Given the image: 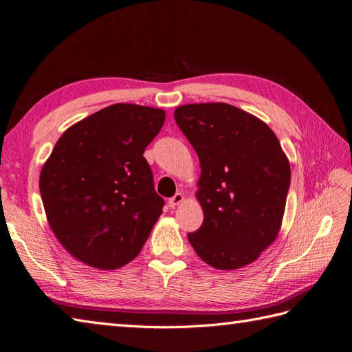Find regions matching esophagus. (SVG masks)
<instances>
[{"instance_id":"esophagus-1","label":"esophagus","mask_w":352,"mask_h":352,"mask_svg":"<svg viewBox=\"0 0 352 352\" xmlns=\"http://www.w3.org/2000/svg\"><path fill=\"white\" fill-rule=\"evenodd\" d=\"M184 199H185L184 194L177 192L175 197H172V198L168 199V207H170V208H175L176 206H179V204H180V202H184Z\"/></svg>"}]
</instances>
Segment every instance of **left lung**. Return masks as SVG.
<instances>
[{"label":"left lung","mask_w":352,"mask_h":352,"mask_svg":"<svg viewBox=\"0 0 352 352\" xmlns=\"http://www.w3.org/2000/svg\"><path fill=\"white\" fill-rule=\"evenodd\" d=\"M175 120L201 166L204 221L188 241L214 269L251 264L282 225L291 166L279 140L258 117L225 102L180 105Z\"/></svg>","instance_id":"8db88e82"}]
</instances>
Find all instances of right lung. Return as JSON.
<instances>
[{"label":"right lung","mask_w":352,"mask_h":352,"mask_svg":"<svg viewBox=\"0 0 352 352\" xmlns=\"http://www.w3.org/2000/svg\"><path fill=\"white\" fill-rule=\"evenodd\" d=\"M164 119L160 109L114 104L57 141L39 190L52 232L74 258L114 270L141 252L164 206L144 157Z\"/></svg>","instance_id":"right-lung-1"}]
</instances>
